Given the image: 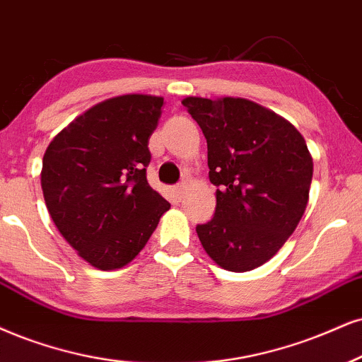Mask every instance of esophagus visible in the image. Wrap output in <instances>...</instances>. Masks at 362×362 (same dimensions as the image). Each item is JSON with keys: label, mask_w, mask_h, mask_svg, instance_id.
Returning a JSON list of instances; mask_svg holds the SVG:
<instances>
[{"label": "esophagus", "mask_w": 362, "mask_h": 362, "mask_svg": "<svg viewBox=\"0 0 362 362\" xmlns=\"http://www.w3.org/2000/svg\"><path fill=\"white\" fill-rule=\"evenodd\" d=\"M185 189H186V182H180V185L174 186V191H176L177 198H182V194H185Z\"/></svg>", "instance_id": "1"}]
</instances>
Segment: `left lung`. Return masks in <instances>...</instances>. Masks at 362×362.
<instances>
[{
    "instance_id": "obj_1",
    "label": "left lung",
    "mask_w": 362,
    "mask_h": 362,
    "mask_svg": "<svg viewBox=\"0 0 362 362\" xmlns=\"http://www.w3.org/2000/svg\"><path fill=\"white\" fill-rule=\"evenodd\" d=\"M206 137L211 220L196 226L221 269L248 272L270 260L297 228L312 182L305 139L288 120L247 99L186 97Z\"/></svg>"
}]
</instances>
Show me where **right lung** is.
Returning <instances> with one entry per match:
<instances>
[{"label":"right lung","instance_id":"right-lung-1","mask_svg":"<svg viewBox=\"0 0 362 362\" xmlns=\"http://www.w3.org/2000/svg\"><path fill=\"white\" fill-rule=\"evenodd\" d=\"M163 97L120 95L90 107L53 137L42 189L53 223L83 260L100 270L127 265L168 211L149 186V137Z\"/></svg>","mask_w":362,"mask_h":362}]
</instances>
